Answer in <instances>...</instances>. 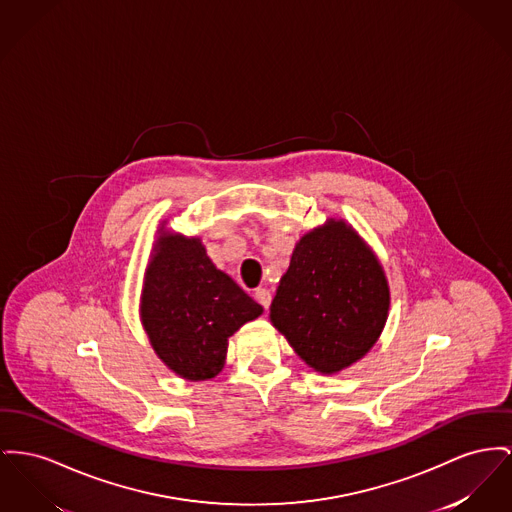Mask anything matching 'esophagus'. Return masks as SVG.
Returning a JSON list of instances; mask_svg holds the SVG:
<instances>
[{
    "label": "esophagus",
    "instance_id": "obj_1",
    "mask_svg": "<svg viewBox=\"0 0 512 512\" xmlns=\"http://www.w3.org/2000/svg\"><path fill=\"white\" fill-rule=\"evenodd\" d=\"M255 300L259 301L265 309H269V305H271L272 301L271 290H267V288H257V290H255Z\"/></svg>",
    "mask_w": 512,
    "mask_h": 512
}]
</instances>
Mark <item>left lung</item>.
<instances>
[{"label": "left lung", "mask_w": 512, "mask_h": 512, "mask_svg": "<svg viewBox=\"0 0 512 512\" xmlns=\"http://www.w3.org/2000/svg\"><path fill=\"white\" fill-rule=\"evenodd\" d=\"M389 286L375 255L342 220L301 238L271 305V321L301 360L336 373L383 331Z\"/></svg>", "instance_id": "1"}]
</instances>
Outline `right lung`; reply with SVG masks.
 <instances>
[{"instance_id":"1","label":"right lung","mask_w":512,"mask_h":512,"mask_svg":"<svg viewBox=\"0 0 512 512\" xmlns=\"http://www.w3.org/2000/svg\"><path fill=\"white\" fill-rule=\"evenodd\" d=\"M263 307L212 265L201 241L164 234L147 269L141 319L158 358L189 381L220 373L228 338Z\"/></svg>"}]
</instances>
